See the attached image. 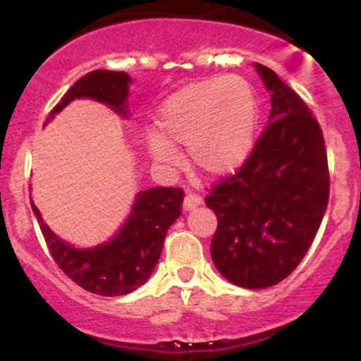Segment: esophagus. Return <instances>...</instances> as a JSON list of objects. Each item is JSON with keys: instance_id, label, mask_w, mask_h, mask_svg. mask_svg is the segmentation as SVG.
<instances>
[{"instance_id": "obj_1", "label": "esophagus", "mask_w": 361, "mask_h": 361, "mask_svg": "<svg viewBox=\"0 0 361 361\" xmlns=\"http://www.w3.org/2000/svg\"><path fill=\"white\" fill-rule=\"evenodd\" d=\"M202 204V197L197 193H186L183 200V210L185 212H190V210L197 209L198 205Z\"/></svg>"}]
</instances>
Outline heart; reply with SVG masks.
<instances>
[{"label": "heart", "instance_id": "heart-1", "mask_svg": "<svg viewBox=\"0 0 361 361\" xmlns=\"http://www.w3.org/2000/svg\"><path fill=\"white\" fill-rule=\"evenodd\" d=\"M159 132H151L152 159L168 168L190 163L202 175L222 178L238 171L251 156L258 128V100L241 76H215L190 82L164 100L157 114Z\"/></svg>", "mask_w": 361, "mask_h": 361}]
</instances>
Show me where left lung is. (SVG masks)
I'll return each mask as SVG.
<instances>
[{"mask_svg":"<svg viewBox=\"0 0 361 361\" xmlns=\"http://www.w3.org/2000/svg\"><path fill=\"white\" fill-rule=\"evenodd\" d=\"M268 126L244 166L207 195L217 215L210 255L219 273L243 288H268L309 251L329 200L324 137L309 106L267 66Z\"/></svg>","mask_w":361,"mask_h":361,"instance_id":"8db88e82","label":"left lung"}]
</instances>
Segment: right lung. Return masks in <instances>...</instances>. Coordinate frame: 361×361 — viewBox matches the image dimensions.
<instances>
[{
	"label": "right lung",
	"instance_id": "1",
	"mask_svg": "<svg viewBox=\"0 0 361 361\" xmlns=\"http://www.w3.org/2000/svg\"><path fill=\"white\" fill-rule=\"evenodd\" d=\"M132 78L123 71L97 69L78 80L49 114L47 126L74 100L88 98L128 117V88ZM181 188L144 190L135 195L130 214L106 243L76 247L54 234L30 198L37 222L54 261L81 288L103 297L127 295L147 281L154 271L169 227L181 215Z\"/></svg>",
	"mask_w": 361,
	"mask_h": 361
}]
</instances>
